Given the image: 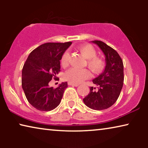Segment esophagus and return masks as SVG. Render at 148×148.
<instances>
[{
	"mask_svg": "<svg viewBox=\"0 0 148 148\" xmlns=\"http://www.w3.org/2000/svg\"><path fill=\"white\" fill-rule=\"evenodd\" d=\"M69 86H75V87H77L79 85L78 84H73V83H71V82H69L68 83Z\"/></svg>",
	"mask_w": 148,
	"mask_h": 148,
	"instance_id": "1",
	"label": "esophagus"
}]
</instances>
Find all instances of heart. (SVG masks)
<instances>
[{"label": "heart", "mask_w": 148, "mask_h": 148, "mask_svg": "<svg viewBox=\"0 0 148 148\" xmlns=\"http://www.w3.org/2000/svg\"><path fill=\"white\" fill-rule=\"evenodd\" d=\"M79 50L84 58L87 59V66L94 73H98L103 69L104 66V62L102 58L96 55V51L95 48L90 44H85L79 47ZM69 53L68 51L64 52L62 54L60 64L62 66H66L68 64ZM90 77L89 71L86 69L71 68L69 69L64 73V77L66 81L73 84H80L84 80Z\"/></svg>", "instance_id": "1"}]
</instances>
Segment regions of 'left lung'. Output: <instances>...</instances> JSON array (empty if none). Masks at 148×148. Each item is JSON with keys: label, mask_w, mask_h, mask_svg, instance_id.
Masks as SVG:
<instances>
[{"label": "left lung", "mask_w": 148, "mask_h": 148, "mask_svg": "<svg viewBox=\"0 0 148 148\" xmlns=\"http://www.w3.org/2000/svg\"><path fill=\"white\" fill-rule=\"evenodd\" d=\"M105 56L106 66L102 73L92 80L96 87H90V92L83 99L91 109L102 110L116 102L122 90L124 81L123 60L116 50L99 40L92 41Z\"/></svg>", "instance_id": "obj_1"}]
</instances>
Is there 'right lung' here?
<instances>
[{
    "instance_id": "obj_1",
    "label": "right lung",
    "mask_w": 148,
    "mask_h": 148,
    "mask_svg": "<svg viewBox=\"0 0 148 148\" xmlns=\"http://www.w3.org/2000/svg\"><path fill=\"white\" fill-rule=\"evenodd\" d=\"M71 44L45 43L28 56L22 69V88L28 102L37 110H52L60 103L67 82H62L56 88L48 84L60 71V60Z\"/></svg>"
}]
</instances>
